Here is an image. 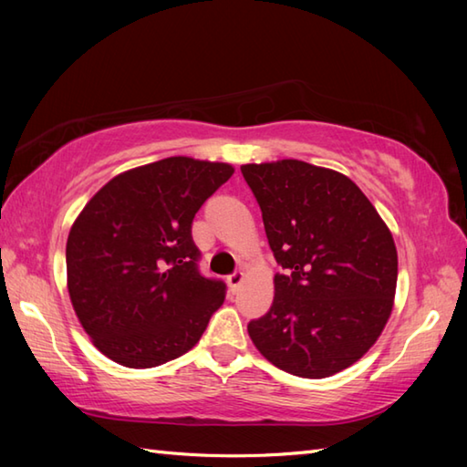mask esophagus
I'll return each mask as SVG.
<instances>
[{"instance_id":"obj_1","label":"esophagus","mask_w":467,"mask_h":467,"mask_svg":"<svg viewBox=\"0 0 467 467\" xmlns=\"http://www.w3.org/2000/svg\"><path fill=\"white\" fill-rule=\"evenodd\" d=\"M243 279H244V275H243L241 271H236V273H233V275H228V276H226V285H228V289H231L233 293H236V289H239V286L243 285Z\"/></svg>"}]
</instances>
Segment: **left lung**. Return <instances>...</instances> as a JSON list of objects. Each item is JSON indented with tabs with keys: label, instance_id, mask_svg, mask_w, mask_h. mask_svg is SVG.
<instances>
[{
	"label": "left lung",
	"instance_id": "obj_1",
	"mask_svg": "<svg viewBox=\"0 0 467 467\" xmlns=\"http://www.w3.org/2000/svg\"><path fill=\"white\" fill-rule=\"evenodd\" d=\"M261 206L275 276L273 305L249 335L279 369L323 379L371 349L393 311L398 249L351 178L303 161L243 164Z\"/></svg>",
	"mask_w": 467,
	"mask_h": 467
}]
</instances>
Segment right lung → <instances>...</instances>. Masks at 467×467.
I'll return each mask as SVG.
<instances>
[{
  "mask_svg": "<svg viewBox=\"0 0 467 467\" xmlns=\"http://www.w3.org/2000/svg\"><path fill=\"white\" fill-rule=\"evenodd\" d=\"M226 162L171 156L114 176L69 228L67 293L108 359L148 369L191 351L224 301L196 269L191 226L233 176Z\"/></svg>",
  "mask_w": 467,
  "mask_h": 467,
  "instance_id": "right-lung-1",
  "label": "right lung"
}]
</instances>
